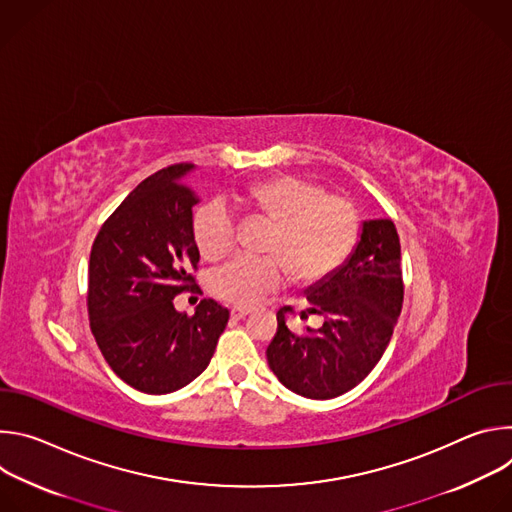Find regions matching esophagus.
<instances>
[{"mask_svg": "<svg viewBox=\"0 0 512 512\" xmlns=\"http://www.w3.org/2000/svg\"><path fill=\"white\" fill-rule=\"evenodd\" d=\"M245 316H249V310H247V308H233V310H231V320H235V322H237V320H243Z\"/></svg>", "mask_w": 512, "mask_h": 512, "instance_id": "obj_1", "label": "esophagus"}]
</instances>
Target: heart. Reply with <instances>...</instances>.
Returning <instances> with one entry per match:
<instances>
[{
	"label": "heart",
	"instance_id": "1",
	"mask_svg": "<svg viewBox=\"0 0 512 512\" xmlns=\"http://www.w3.org/2000/svg\"><path fill=\"white\" fill-rule=\"evenodd\" d=\"M237 202L253 216L271 223L261 251L265 257H237L218 267L210 279V294L227 304L251 308L291 277L320 281L334 273L352 251L356 214L348 200L326 196L300 176L279 174L247 188ZM192 235L198 253L216 261L233 249V221L216 204L196 210Z\"/></svg>",
	"mask_w": 512,
	"mask_h": 512
}]
</instances>
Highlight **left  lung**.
<instances>
[{
	"label": "left lung",
	"instance_id": "1",
	"mask_svg": "<svg viewBox=\"0 0 512 512\" xmlns=\"http://www.w3.org/2000/svg\"><path fill=\"white\" fill-rule=\"evenodd\" d=\"M300 312L324 318L320 328L289 330L277 312L267 362L283 387L308 399H332L354 389L381 360L401 314V245L389 218L362 221L346 261L306 291Z\"/></svg>",
	"mask_w": 512,
	"mask_h": 512
}]
</instances>
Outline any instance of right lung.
<instances>
[{"mask_svg":"<svg viewBox=\"0 0 512 512\" xmlns=\"http://www.w3.org/2000/svg\"><path fill=\"white\" fill-rule=\"evenodd\" d=\"M192 164L145 178L101 227L89 261V318L113 373L129 387L166 395L192 383L214 354L229 310L202 300L194 316L174 298L194 287ZM198 289V287H194Z\"/></svg>","mask_w":512,"mask_h":512,"instance_id":"1","label":"right lung"}]
</instances>
